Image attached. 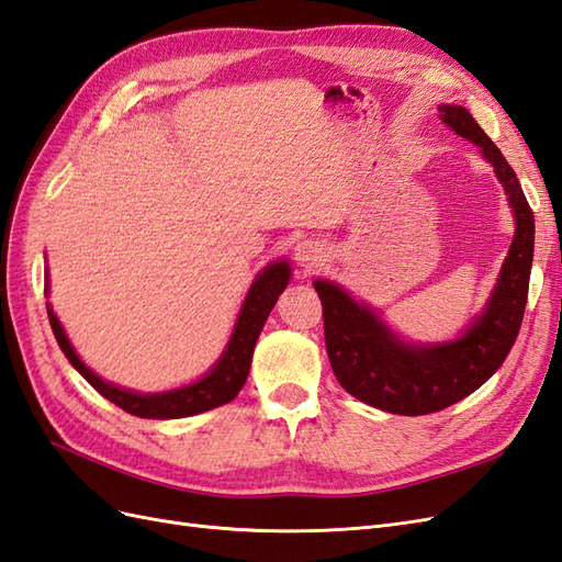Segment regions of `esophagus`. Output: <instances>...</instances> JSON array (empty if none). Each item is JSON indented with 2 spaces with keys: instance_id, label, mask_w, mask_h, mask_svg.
<instances>
[{
  "instance_id": "1",
  "label": "esophagus",
  "mask_w": 562,
  "mask_h": 562,
  "mask_svg": "<svg viewBox=\"0 0 562 562\" xmlns=\"http://www.w3.org/2000/svg\"><path fill=\"white\" fill-rule=\"evenodd\" d=\"M323 245L319 243H315V239H303V243H299L296 245V263L301 266V268H306V270H311V268H315L319 261H323Z\"/></svg>"
}]
</instances>
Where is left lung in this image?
I'll return each mask as SVG.
<instances>
[{"mask_svg": "<svg viewBox=\"0 0 562 562\" xmlns=\"http://www.w3.org/2000/svg\"><path fill=\"white\" fill-rule=\"evenodd\" d=\"M438 110L447 126L473 140L485 155L516 214V237L485 313L461 339L419 348L397 341L370 308L358 306L336 284L313 282L323 301L325 344L336 379L362 403L405 416L450 407L499 370L522 325L535 256V214L516 171L467 108L440 105Z\"/></svg>", "mask_w": 562, "mask_h": 562, "instance_id": "8db88e82", "label": "left lung"}]
</instances>
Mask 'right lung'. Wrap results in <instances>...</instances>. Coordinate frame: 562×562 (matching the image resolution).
<instances>
[{
	"instance_id": "obj_1",
	"label": "right lung",
	"mask_w": 562,
	"mask_h": 562,
	"mask_svg": "<svg viewBox=\"0 0 562 562\" xmlns=\"http://www.w3.org/2000/svg\"><path fill=\"white\" fill-rule=\"evenodd\" d=\"M286 282H290V266L284 261L268 266L251 284V290L245 299L243 313L237 317L228 350L223 352V358L216 362L214 370L202 381L192 383V386L171 391V393H157V395H138V393L122 391L117 386H112V383H105L93 372H89L87 364L79 360L77 352L72 350L68 336L63 331L52 306H46V313H49V323H52L56 341L60 350L66 352L70 364L91 383L95 391H99L103 397H108L110 403H115L117 407H122L124 412H130L134 416H140V419H181V416H192V414L226 405L239 391H243L249 367H251V352H254L256 339H259L266 319L272 306H276V301L282 294Z\"/></svg>"
}]
</instances>
